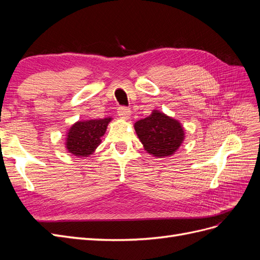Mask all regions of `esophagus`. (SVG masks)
Instances as JSON below:
<instances>
[{"label":"esophagus","mask_w":260,"mask_h":260,"mask_svg":"<svg viewBox=\"0 0 260 260\" xmlns=\"http://www.w3.org/2000/svg\"><path fill=\"white\" fill-rule=\"evenodd\" d=\"M117 113H118V116L122 118V119H129L130 114H131L130 109L128 107H124V106H121V107L118 108Z\"/></svg>","instance_id":"34e87169"}]
</instances>
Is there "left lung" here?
<instances>
[{
	"label": "left lung",
	"mask_w": 260,
	"mask_h": 260,
	"mask_svg": "<svg viewBox=\"0 0 260 260\" xmlns=\"http://www.w3.org/2000/svg\"><path fill=\"white\" fill-rule=\"evenodd\" d=\"M135 130L145 151L157 158L174 155L185 137L180 121L156 109L137 121Z\"/></svg>",
	"instance_id": "1"
}]
</instances>
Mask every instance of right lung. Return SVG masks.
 I'll return each mask as SVG.
<instances>
[{
	"label": "right lung",
	"mask_w": 260,
	"mask_h": 260,
	"mask_svg": "<svg viewBox=\"0 0 260 260\" xmlns=\"http://www.w3.org/2000/svg\"><path fill=\"white\" fill-rule=\"evenodd\" d=\"M112 118L91 119L75 122L67 131L66 149L68 153L78 157H88L95 152L105 135L108 123Z\"/></svg>",
	"instance_id": "1"
}]
</instances>
